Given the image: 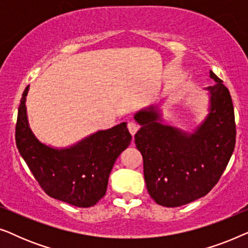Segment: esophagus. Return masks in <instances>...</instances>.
Segmentation results:
<instances>
[{"label":"esophagus","mask_w":248,"mask_h":248,"mask_svg":"<svg viewBox=\"0 0 248 248\" xmlns=\"http://www.w3.org/2000/svg\"><path fill=\"white\" fill-rule=\"evenodd\" d=\"M127 128H128V131H130V133L134 137L139 128H140V126H139L137 123H134V122H128Z\"/></svg>","instance_id":"esophagus-1"}]
</instances>
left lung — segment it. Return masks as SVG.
<instances>
[{
	"instance_id": "8db88e82",
	"label": "left lung",
	"mask_w": 248,
	"mask_h": 248,
	"mask_svg": "<svg viewBox=\"0 0 248 248\" xmlns=\"http://www.w3.org/2000/svg\"><path fill=\"white\" fill-rule=\"evenodd\" d=\"M209 114L193 132L164 123L159 105L134 114L135 144L143 157L144 181L155 203L176 208L208 194L221 177L236 143L229 90L212 71Z\"/></svg>"
}]
</instances>
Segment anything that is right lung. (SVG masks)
<instances>
[{"instance_id": "right-lung-1", "label": "right lung", "mask_w": 248, "mask_h": 248, "mask_svg": "<svg viewBox=\"0 0 248 248\" xmlns=\"http://www.w3.org/2000/svg\"><path fill=\"white\" fill-rule=\"evenodd\" d=\"M22 93L16 126L18 150L42 188L60 201L79 208L96 204L106 194L108 177L122 152L131 143L126 123L100 130L67 148L40 142L29 126Z\"/></svg>"}]
</instances>
